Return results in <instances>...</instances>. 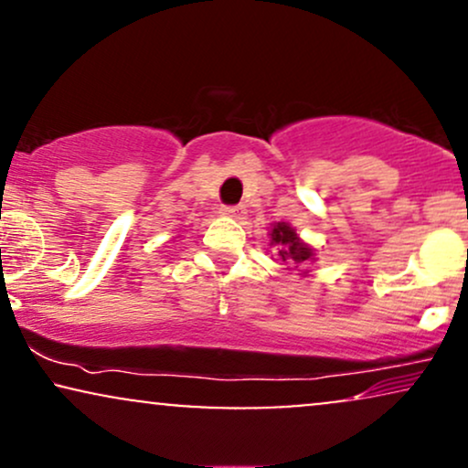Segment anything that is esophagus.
<instances>
[{"mask_svg": "<svg viewBox=\"0 0 468 468\" xmlns=\"http://www.w3.org/2000/svg\"><path fill=\"white\" fill-rule=\"evenodd\" d=\"M219 213L227 218H233V219H244L246 218V207L244 204H235V207H222L219 208Z\"/></svg>", "mask_w": 468, "mask_h": 468, "instance_id": "34e87169", "label": "esophagus"}]
</instances>
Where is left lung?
<instances>
[{"label": "left lung", "mask_w": 468, "mask_h": 468, "mask_svg": "<svg viewBox=\"0 0 468 468\" xmlns=\"http://www.w3.org/2000/svg\"><path fill=\"white\" fill-rule=\"evenodd\" d=\"M271 246H277V255L283 264L302 268L314 261V249L299 238L288 222H277L271 229Z\"/></svg>", "instance_id": "left-lung-1"}]
</instances>
